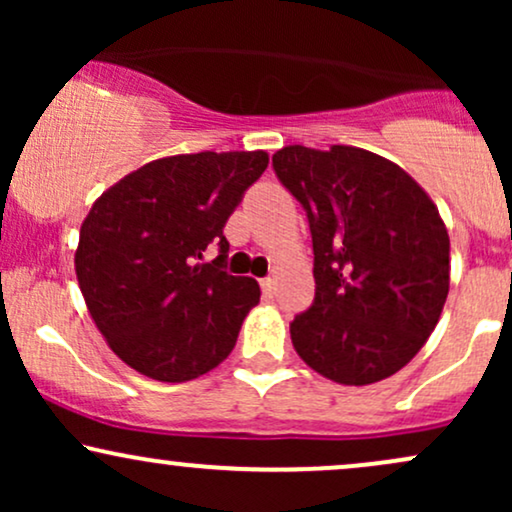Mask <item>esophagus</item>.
<instances>
[{
  "label": "esophagus",
  "mask_w": 512,
  "mask_h": 512,
  "mask_svg": "<svg viewBox=\"0 0 512 512\" xmlns=\"http://www.w3.org/2000/svg\"><path fill=\"white\" fill-rule=\"evenodd\" d=\"M260 286H262V291L267 293V296H272V293H274V279H272V276H264V279H260Z\"/></svg>",
  "instance_id": "esophagus-1"
}]
</instances>
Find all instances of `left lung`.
I'll use <instances>...</instances> for the list:
<instances>
[{
    "label": "left lung",
    "instance_id": "8db88e82",
    "mask_svg": "<svg viewBox=\"0 0 512 512\" xmlns=\"http://www.w3.org/2000/svg\"><path fill=\"white\" fill-rule=\"evenodd\" d=\"M272 168L308 216L315 255V298L293 317V349L334 383L390 378L448 298L450 238L436 204L395 163L354 146H284Z\"/></svg>",
    "mask_w": 512,
    "mask_h": 512
}]
</instances>
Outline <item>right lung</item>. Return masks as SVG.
<instances>
[{"label": "right lung", "mask_w": 512, "mask_h": 512, "mask_svg": "<svg viewBox=\"0 0 512 512\" xmlns=\"http://www.w3.org/2000/svg\"><path fill=\"white\" fill-rule=\"evenodd\" d=\"M267 163L264 151L158 158L110 187L81 223L74 264L88 313L146 378L185 383L236 346L260 286L226 272L223 226ZM211 247L217 260L199 263Z\"/></svg>", "instance_id": "obj_1"}]
</instances>
